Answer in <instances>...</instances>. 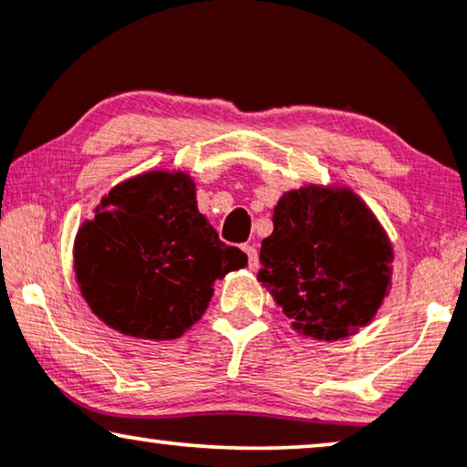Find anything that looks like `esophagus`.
<instances>
[{
  "instance_id": "esophagus-1",
  "label": "esophagus",
  "mask_w": 467,
  "mask_h": 467,
  "mask_svg": "<svg viewBox=\"0 0 467 467\" xmlns=\"http://www.w3.org/2000/svg\"><path fill=\"white\" fill-rule=\"evenodd\" d=\"M242 251H244L246 257H248V267H251V270H257V267H259V253H257V248L251 246V244H246V246H242Z\"/></svg>"
}]
</instances>
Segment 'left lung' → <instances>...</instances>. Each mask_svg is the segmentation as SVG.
Returning a JSON list of instances; mask_svg holds the SVG:
<instances>
[{
    "label": "left lung",
    "mask_w": 467,
    "mask_h": 467,
    "mask_svg": "<svg viewBox=\"0 0 467 467\" xmlns=\"http://www.w3.org/2000/svg\"><path fill=\"white\" fill-rule=\"evenodd\" d=\"M257 280L291 327L344 340L376 317L391 286L393 246L372 210L348 187L306 184L274 208Z\"/></svg>",
    "instance_id": "obj_1"
}]
</instances>
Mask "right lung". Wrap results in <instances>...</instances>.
<instances>
[{"label":"right lung","instance_id":"1","mask_svg":"<svg viewBox=\"0 0 467 467\" xmlns=\"http://www.w3.org/2000/svg\"><path fill=\"white\" fill-rule=\"evenodd\" d=\"M248 257L227 246L195 200L187 171L119 182L74 240V272L93 315L119 334L176 340L206 312L216 280Z\"/></svg>","mask_w":467,"mask_h":467}]
</instances>
